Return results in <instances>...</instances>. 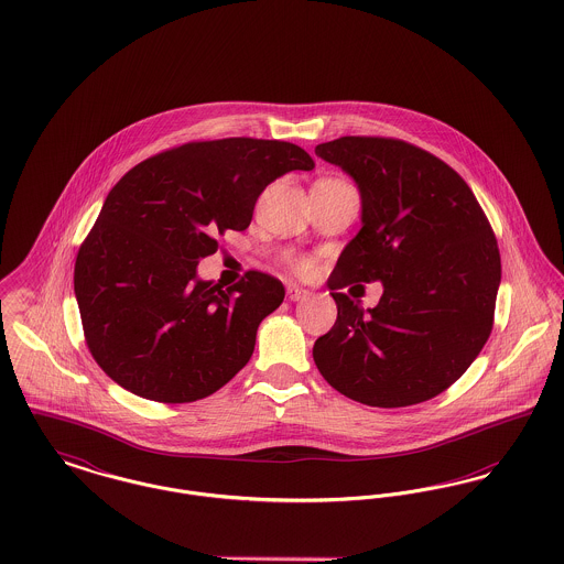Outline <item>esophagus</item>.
<instances>
[{"label":"esophagus","instance_id":"34e87169","mask_svg":"<svg viewBox=\"0 0 564 564\" xmlns=\"http://www.w3.org/2000/svg\"><path fill=\"white\" fill-rule=\"evenodd\" d=\"M306 296H308L306 290H302L299 285H288V299L292 300V302H300V300H304Z\"/></svg>","mask_w":564,"mask_h":564}]
</instances>
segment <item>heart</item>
Here are the masks:
<instances>
[{"instance_id":"b5f03b06","label":"heart","mask_w":564,"mask_h":564,"mask_svg":"<svg viewBox=\"0 0 564 564\" xmlns=\"http://www.w3.org/2000/svg\"><path fill=\"white\" fill-rule=\"evenodd\" d=\"M285 264L294 268L296 272H304V270L311 268V262L306 258H300V256H294V253H285Z\"/></svg>"}]
</instances>
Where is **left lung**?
<instances>
[{"label": "left lung", "mask_w": 564, "mask_h": 564, "mask_svg": "<svg viewBox=\"0 0 564 564\" xmlns=\"http://www.w3.org/2000/svg\"><path fill=\"white\" fill-rule=\"evenodd\" d=\"M315 155L345 170L362 198V228L328 279L338 315L315 340V365L334 390L368 406L441 394L495 322L500 256L479 202L454 167L404 140L343 135ZM372 280L384 285L375 310L339 292Z\"/></svg>", "instance_id": "8db88e82"}]
</instances>
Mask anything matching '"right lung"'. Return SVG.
Returning a JSON list of instances; mask_svg holds the SVG:
<instances>
[{"label":"right lung","mask_w":564,"mask_h":564,"mask_svg":"<svg viewBox=\"0 0 564 564\" xmlns=\"http://www.w3.org/2000/svg\"><path fill=\"white\" fill-rule=\"evenodd\" d=\"M313 167L299 144L224 138L149 158L110 189L78 249L74 294L87 347L112 381L135 397L194 402L249 362L283 283L249 270L224 290L199 279L198 262L217 251V234L249 228L274 178Z\"/></svg>","instance_id":"obj_1"}]
</instances>
